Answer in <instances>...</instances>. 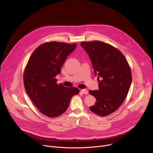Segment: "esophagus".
I'll return each instance as SVG.
<instances>
[{
    "mask_svg": "<svg viewBox=\"0 0 153 153\" xmlns=\"http://www.w3.org/2000/svg\"><path fill=\"white\" fill-rule=\"evenodd\" d=\"M81 93H83V94H88V91H87L86 89H83V90H81Z\"/></svg>",
    "mask_w": 153,
    "mask_h": 153,
    "instance_id": "1",
    "label": "esophagus"
}]
</instances>
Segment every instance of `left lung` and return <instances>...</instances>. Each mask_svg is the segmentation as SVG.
<instances>
[{"label": "left lung", "instance_id": "1", "mask_svg": "<svg viewBox=\"0 0 153 153\" xmlns=\"http://www.w3.org/2000/svg\"><path fill=\"white\" fill-rule=\"evenodd\" d=\"M80 46L90 57L99 82L98 90L89 91L96 99L90 109L97 115L108 116L126 97L132 82L129 64L119 50L103 42H82Z\"/></svg>", "mask_w": 153, "mask_h": 153}]
</instances>
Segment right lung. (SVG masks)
Segmentation results:
<instances>
[{
	"label": "right lung",
	"mask_w": 153,
	"mask_h": 153,
	"mask_svg": "<svg viewBox=\"0 0 153 153\" xmlns=\"http://www.w3.org/2000/svg\"><path fill=\"white\" fill-rule=\"evenodd\" d=\"M77 45L50 42L38 47L26 66L24 83L27 93L43 114L49 117L60 116L67 110L72 97L79 93L75 87L57 84L56 76Z\"/></svg>",
	"instance_id": "right-lung-1"
}]
</instances>
